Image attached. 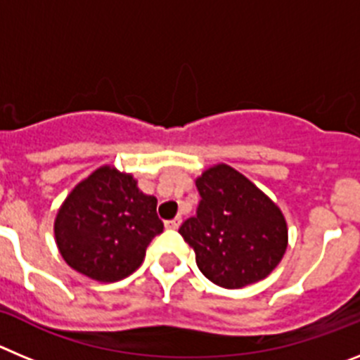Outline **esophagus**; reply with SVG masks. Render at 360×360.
Wrapping results in <instances>:
<instances>
[{
  "mask_svg": "<svg viewBox=\"0 0 360 360\" xmlns=\"http://www.w3.org/2000/svg\"><path fill=\"white\" fill-rule=\"evenodd\" d=\"M180 224H182V218H173V219H167V221H165V227L171 229V231H174V229L180 227Z\"/></svg>",
  "mask_w": 360,
  "mask_h": 360,
  "instance_id": "1",
  "label": "esophagus"
}]
</instances>
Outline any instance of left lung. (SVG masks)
<instances>
[{
    "label": "left lung",
    "instance_id": "1",
    "mask_svg": "<svg viewBox=\"0 0 360 360\" xmlns=\"http://www.w3.org/2000/svg\"><path fill=\"white\" fill-rule=\"evenodd\" d=\"M196 214L178 229L200 272L224 288L266 278L287 250V221L249 178L219 164L196 180Z\"/></svg>",
    "mask_w": 360,
    "mask_h": 360
}]
</instances>
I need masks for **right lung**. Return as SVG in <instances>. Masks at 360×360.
Segmentation results:
<instances>
[{"mask_svg": "<svg viewBox=\"0 0 360 360\" xmlns=\"http://www.w3.org/2000/svg\"><path fill=\"white\" fill-rule=\"evenodd\" d=\"M162 231L157 198L111 167H101L79 184L56 218V241L65 262L103 283L133 274Z\"/></svg>", "mask_w": 360, "mask_h": 360, "instance_id": "1", "label": "right lung"}]
</instances>
